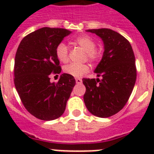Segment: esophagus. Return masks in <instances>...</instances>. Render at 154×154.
Instances as JSON below:
<instances>
[{
  "label": "esophagus",
  "mask_w": 154,
  "mask_h": 154,
  "mask_svg": "<svg viewBox=\"0 0 154 154\" xmlns=\"http://www.w3.org/2000/svg\"><path fill=\"white\" fill-rule=\"evenodd\" d=\"M82 82V80L81 79V78H78V77L76 78V83H77V84H81Z\"/></svg>",
  "instance_id": "esophagus-1"
}]
</instances>
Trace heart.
I'll list each match as a JSON object with an SVG mask.
<instances>
[{"label":"heart","mask_w":154,"mask_h":154,"mask_svg":"<svg viewBox=\"0 0 154 154\" xmlns=\"http://www.w3.org/2000/svg\"><path fill=\"white\" fill-rule=\"evenodd\" d=\"M73 43L82 47L86 52V57L91 62H98L102 57V49L96 47V41L88 35H82L76 37ZM56 57L60 62L66 63L69 60V49L67 45L60 42L57 45L55 49ZM64 71L67 74L72 77H79L89 71V66L87 65H77L70 64L64 68Z\"/></svg>","instance_id":"heart-1"}]
</instances>
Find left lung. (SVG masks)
Segmentation results:
<instances>
[{"mask_svg": "<svg viewBox=\"0 0 154 154\" xmlns=\"http://www.w3.org/2000/svg\"><path fill=\"white\" fill-rule=\"evenodd\" d=\"M101 37L105 51L94 72L102 79L83 78L85 106L92 114L109 117L126 105L137 78L135 56L128 40L109 29H88Z\"/></svg>", "mask_w": 154, "mask_h": 154, "instance_id": "8db88e82", "label": "left lung"}]
</instances>
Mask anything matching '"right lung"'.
<instances>
[{"instance_id": "add662e5", "label": "right lung", "mask_w": 154, "mask_h": 154, "mask_svg": "<svg viewBox=\"0 0 154 154\" xmlns=\"http://www.w3.org/2000/svg\"><path fill=\"white\" fill-rule=\"evenodd\" d=\"M70 33L61 28H42L25 36L16 53V89L28 112L38 119L60 117L76 84L67 73L61 74L57 82H50V75L61 72L56 47Z\"/></svg>"}]
</instances>
